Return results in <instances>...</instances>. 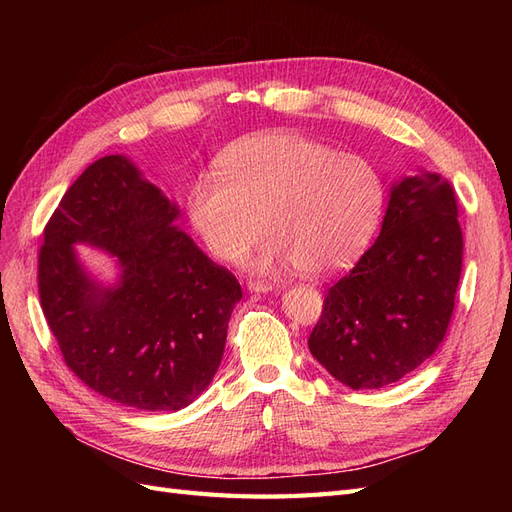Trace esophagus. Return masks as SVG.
Wrapping results in <instances>:
<instances>
[{
  "label": "esophagus",
  "instance_id": "1",
  "mask_svg": "<svg viewBox=\"0 0 512 512\" xmlns=\"http://www.w3.org/2000/svg\"><path fill=\"white\" fill-rule=\"evenodd\" d=\"M247 288H250L252 292H269L275 286L271 282H267V280H254V277H250V280H247Z\"/></svg>",
  "mask_w": 512,
  "mask_h": 512
}]
</instances>
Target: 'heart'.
<instances>
[{
	"instance_id": "1",
	"label": "heart",
	"mask_w": 512,
	"mask_h": 512,
	"mask_svg": "<svg viewBox=\"0 0 512 512\" xmlns=\"http://www.w3.org/2000/svg\"><path fill=\"white\" fill-rule=\"evenodd\" d=\"M218 175H200L188 215L209 250L239 258L262 235L271 239L256 267L294 262L309 275L344 267L378 226L384 188L376 168L354 153L297 132H260L228 145Z\"/></svg>"
}]
</instances>
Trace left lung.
I'll return each mask as SVG.
<instances>
[{
	"label": "left lung",
	"mask_w": 512,
	"mask_h": 512,
	"mask_svg": "<svg viewBox=\"0 0 512 512\" xmlns=\"http://www.w3.org/2000/svg\"><path fill=\"white\" fill-rule=\"evenodd\" d=\"M457 194L438 173L397 183L380 237L324 297L307 346L350 389H382L436 352L463 267Z\"/></svg>",
	"instance_id": "left-lung-1"
}]
</instances>
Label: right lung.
<instances>
[{
    "label": "right lung",
    "mask_w": 512,
    "mask_h": 512,
    "mask_svg": "<svg viewBox=\"0 0 512 512\" xmlns=\"http://www.w3.org/2000/svg\"><path fill=\"white\" fill-rule=\"evenodd\" d=\"M177 207L121 156L85 168L44 226L38 292L64 363L121 406L175 412L203 393L241 299L237 277L173 226ZM115 255V289L91 283L71 243Z\"/></svg>",
    "instance_id": "obj_1"
}]
</instances>
